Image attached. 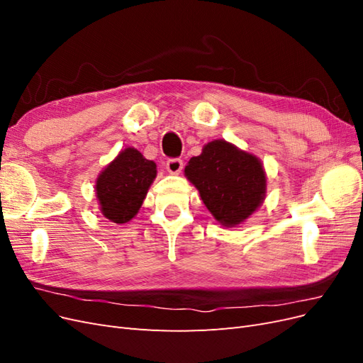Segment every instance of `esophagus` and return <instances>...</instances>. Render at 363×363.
<instances>
[{"mask_svg": "<svg viewBox=\"0 0 363 363\" xmlns=\"http://www.w3.org/2000/svg\"><path fill=\"white\" fill-rule=\"evenodd\" d=\"M167 169L169 174H180L183 169V162L180 159H169L167 162Z\"/></svg>", "mask_w": 363, "mask_h": 363, "instance_id": "34e87169", "label": "esophagus"}]
</instances>
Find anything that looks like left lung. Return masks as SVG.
I'll use <instances>...</instances> for the list:
<instances>
[{
    "label": "left lung",
    "mask_w": 363,
    "mask_h": 363,
    "mask_svg": "<svg viewBox=\"0 0 363 363\" xmlns=\"http://www.w3.org/2000/svg\"><path fill=\"white\" fill-rule=\"evenodd\" d=\"M184 175L200 192L207 211L223 227L245 223L267 196V172L262 160L232 142H207L192 157Z\"/></svg>",
    "instance_id": "8db88e82"
}]
</instances>
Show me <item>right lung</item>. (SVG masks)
<instances>
[{"label":"right lung","instance_id":"1","mask_svg":"<svg viewBox=\"0 0 363 363\" xmlns=\"http://www.w3.org/2000/svg\"><path fill=\"white\" fill-rule=\"evenodd\" d=\"M157 167L133 147L121 150L118 156L98 174L95 194L104 218L115 224H127L144 203Z\"/></svg>","mask_w":363,"mask_h":363}]
</instances>
